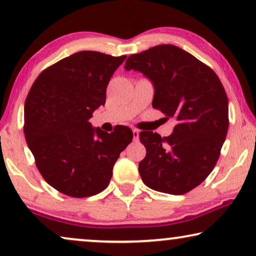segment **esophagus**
<instances>
[{
  "mask_svg": "<svg viewBox=\"0 0 256 256\" xmlns=\"http://www.w3.org/2000/svg\"><path fill=\"white\" fill-rule=\"evenodd\" d=\"M138 136H140V132L138 130V129H132V138H134L135 141H138Z\"/></svg>",
  "mask_w": 256,
  "mask_h": 256,
  "instance_id": "esophagus-1",
  "label": "esophagus"
}]
</instances>
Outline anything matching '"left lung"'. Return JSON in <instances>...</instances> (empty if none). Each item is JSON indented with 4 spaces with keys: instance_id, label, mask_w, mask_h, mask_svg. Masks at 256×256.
Returning a JSON list of instances; mask_svg holds the SVG:
<instances>
[{
    "instance_id": "obj_1",
    "label": "left lung",
    "mask_w": 256,
    "mask_h": 256,
    "mask_svg": "<svg viewBox=\"0 0 256 256\" xmlns=\"http://www.w3.org/2000/svg\"><path fill=\"white\" fill-rule=\"evenodd\" d=\"M124 70L152 82V107L177 121L166 138L140 132L146 157L138 164L143 183L155 191L184 194L211 174L228 130V100L214 71L170 44L129 56Z\"/></svg>"
}]
</instances>
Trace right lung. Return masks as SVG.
Listing matches in <instances>:
<instances>
[{
	"instance_id": "add662e5",
	"label": "right lung",
	"mask_w": 256,
	"mask_h": 256,
	"mask_svg": "<svg viewBox=\"0 0 256 256\" xmlns=\"http://www.w3.org/2000/svg\"><path fill=\"white\" fill-rule=\"evenodd\" d=\"M126 57L76 52L45 68L28 94V146L46 183L70 197L104 191L115 162L132 142L130 128L116 126L108 134L88 122L106 102L108 82Z\"/></svg>"
}]
</instances>
